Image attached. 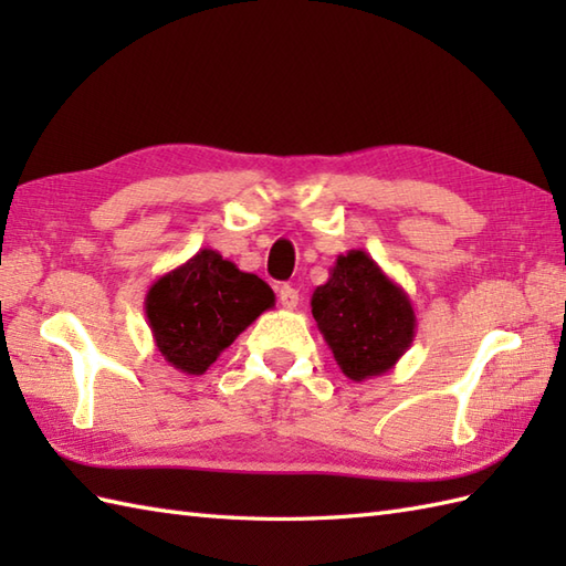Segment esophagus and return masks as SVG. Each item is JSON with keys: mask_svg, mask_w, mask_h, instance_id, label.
Returning <instances> with one entry per match:
<instances>
[{"mask_svg": "<svg viewBox=\"0 0 566 566\" xmlns=\"http://www.w3.org/2000/svg\"><path fill=\"white\" fill-rule=\"evenodd\" d=\"M280 304L284 306V308H296V304H298V292L294 290V286H290V284H284V286H280Z\"/></svg>", "mask_w": 566, "mask_h": 566, "instance_id": "esophagus-1", "label": "esophagus"}]
</instances>
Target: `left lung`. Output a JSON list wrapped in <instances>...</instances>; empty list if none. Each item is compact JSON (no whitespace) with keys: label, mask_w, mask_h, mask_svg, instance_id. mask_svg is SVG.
<instances>
[{"label":"left lung","mask_w":566,"mask_h":566,"mask_svg":"<svg viewBox=\"0 0 566 566\" xmlns=\"http://www.w3.org/2000/svg\"><path fill=\"white\" fill-rule=\"evenodd\" d=\"M311 314L353 381L387 375L416 338L411 298L365 250L338 255L311 296Z\"/></svg>","instance_id":"obj_1"}]
</instances>
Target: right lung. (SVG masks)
<instances>
[{"label": "right lung", "instance_id": "right-lung-1", "mask_svg": "<svg viewBox=\"0 0 566 566\" xmlns=\"http://www.w3.org/2000/svg\"><path fill=\"white\" fill-rule=\"evenodd\" d=\"M274 306L258 274L238 270L211 248L165 272L146 294V318L167 365L203 375L252 321Z\"/></svg>", "mask_w": 566, "mask_h": 566}]
</instances>
